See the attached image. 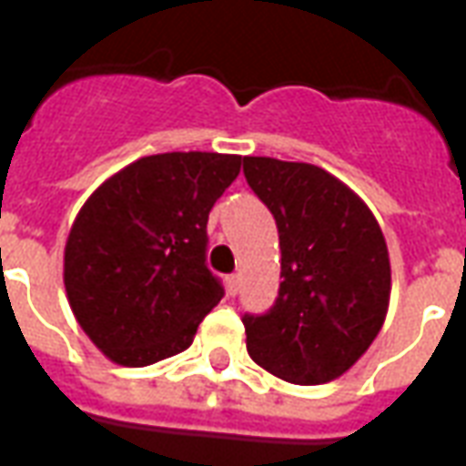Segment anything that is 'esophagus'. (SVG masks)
I'll list each match as a JSON object with an SVG mask.
<instances>
[{
  "label": "esophagus",
  "mask_w": 466,
  "mask_h": 466,
  "mask_svg": "<svg viewBox=\"0 0 466 466\" xmlns=\"http://www.w3.org/2000/svg\"><path fill=\"white\" fill-rule=\"evenodd\" d=\"M237 292H239V274H232V277H227V294L234 297Z\"/></svg>",
  "instance_id": "obj_1"
}]
</instances>
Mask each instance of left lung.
<instances>
[{"label": "left lung", "instance_id": "1", "mask_svg": "<svg viewBox=\"0 0 466 466\" xmlns=\"http://www.w3.org/2000/svg\"><path fill=\"white\" fill-rule=\"evenodd\" d=\"M244 177L277 219L282 282L272 309L244 317L247 351L292 384H324L357 364L387 319L384 234L357 192L322 167L244 157Z\"/></svg>", "mask_w": 466, "mask_h": 466}]
</instances>
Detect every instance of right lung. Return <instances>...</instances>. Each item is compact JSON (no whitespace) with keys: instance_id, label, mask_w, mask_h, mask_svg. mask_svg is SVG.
<instances>
[{"instance_id":"add662e5","label":"right lung","mask_w":466,"mask_h":466,"mask_svg":"<svg viewBox=\"0 0 466 466\" xmlns=\"http://www.w3.org/2000/svg\"><path fill=\"white\" fill-rule=\"evenodd\" d=\"M239 169V154H152L82 204L66 237L65 289L106 360L147 367L194 342L224 294L204 264L207 219Z\"/></svg>"}]
</instances>
